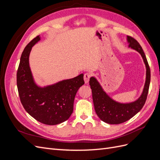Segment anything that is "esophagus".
I'll use <instances>...</instances> for the list:
<instances>
[{
	"label": "esophagus",
	"instance_id": "obj_1",
	"mask_svg": "<svg viewBox=\"0 0 160 160\" xmlns=\"http://www.w3.org/2000/svg\"><path fill=\"white\" fill-rule=\"evenodd\" d=\"M91 75L90 73H88V72H86L84 75V81L85 82V83H88L89 81V79L91 78Z\"/></svg>",
	"mask_w": 160,
	"mask_h": 160
}]
</instances>
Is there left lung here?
<instances>
[{
  "instance_id": "8db88e82",
  "label": "left lung",
  "mask_w": 160,
  "mask_h": 160,
  "mask_svg": "<svg viewBox=\"0 0 160 160\" xmlns=\"http://www.w3.org/2000/svg\"><path fill=\"white\" fill-rule=\"evenodd\" d=\"M128 41L129 43V47L136 50L141 54L146 67V83L140 98L130 103H118L105 93L95 78L91 77L89 80L95 112L101 120L109 124H120L127 122L142 109L147 99L151 78L148 62L139 43L130 36H128Z\"/></svg>"
}]
</instances>
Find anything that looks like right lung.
<instances>
[{
    "label": "right lung",
    "instance_id": "1",
    "mask_svg": "<svg viewBox=\"0 0 160 160\" xmlns=\"http://www.w3.org/2000/svg\"><path fill=\"white\" fill-rule=\"evenodd\" d=\"M39 40V36L34 38L22 52L17 73V88L27 112L38 122L54 125L65 122L72 114L75 95L85 83L83 74L44 88H38L34 83L28 57L32 47Z\"/></svg>",
    "mask_w": 160,
    "mask_h": 160
}]
</instances>
